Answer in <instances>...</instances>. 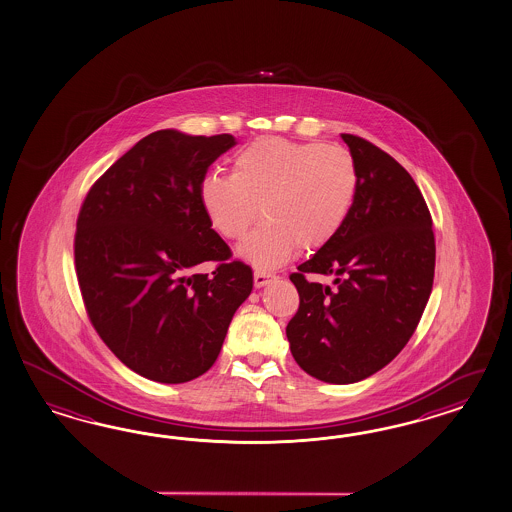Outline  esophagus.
Listing matches in <instances>:
<instances>
[{"instance_id":"1","label":"esophagus","mask_w":512,"mask_h":512,"mask_svg":"<svg viewBox=\"0 0 512 512\" xmlns=\"http://www.w3.org/2000/svg\"><path fill=\"white\" fill-rule=\"evenodd\" d=\"M273 278L275 277H273L271 273H265V271H254V286H256V288H263V286H267Z\"/></svg>"}]
</instances>
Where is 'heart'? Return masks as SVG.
Instances as JSON below:
<instances>
[{"instance_id": "obj_1", "label": "heart", "mask_w": 512, "mask_h": 512, "mask_svg": "<svg viewBox=\"0 0 512 512\" xmlns=\"http://www.w3.org/2000/svg\"><path fill=\"white\" fill-rule=\"evenodd\" d=\"M357 194V168L344 147L258 138L234 159V176L207 174L200 204L226 239H241L262 213L265 222L239 245L256 269H275L299 249H322L342 230Z\"/></svg>"}]
</instances>
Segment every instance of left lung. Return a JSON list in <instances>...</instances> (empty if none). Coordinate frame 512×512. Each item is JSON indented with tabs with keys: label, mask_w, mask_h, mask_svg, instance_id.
Here are the masks:
<instances>
[{
	"label": "left lung",
	"mask_w": 512,
	"mask_h": 512,
	"mask_svg": "<svg viewBox=\"0 0 512 512\" xmlns=\"http://www.w3.org/2000/svg\"><path fill=\"white\" fill-rule=\"evenodd\" d=\"M357 194L342 230L290 280L299 310L286 336L293 359L325 383H355L389 365L415 333L432 292L436 241L423 194L380 147L342 134ZM336 278L335 289L307 280Z\"/></svg>",
	"instance_id": "8db88e82"
}]
</instances>
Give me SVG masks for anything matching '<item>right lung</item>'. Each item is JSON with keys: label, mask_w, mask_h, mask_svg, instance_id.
I'll return each instance as SVG.
<instances>
[{"label": "right lung", "mask_w": 512, "mask_h": 512, "mask_svg": "<svg viewBox=\"0 0 512 512\" xmlns=\"http://www.w3.org/2000/svg\"><path fill=\"white\" fill-rule=\"evenodd\" d=\"M235 142L232 134L151 132L117 159L82 204L74 263L89 320L132 372L185 383L219 357L252 269L230 262L211 228L200 181ZM219 261L211 278L193 269Z\"/></svg>", "instance_id": "add662e5"}]
</instances>
